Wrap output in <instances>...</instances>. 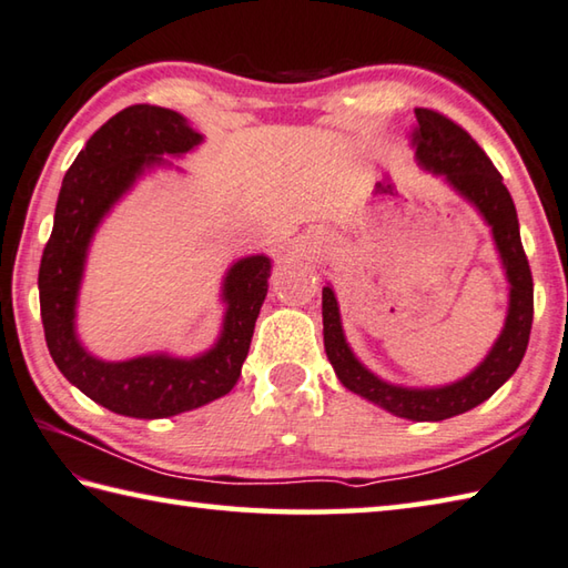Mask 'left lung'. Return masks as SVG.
Wrapping results in <instances>:
<instances>
[{
	"mask_svg": "<svg viewBox=\"0 0 568 568\" xmlns=\"http://www.w3.org/2000/svg\"><path fill=\"white\" fill-rule=\"evenodd\" d=\"M416 120L414 144L418 162L426 170L446 176L455 192L473 202L493 226L509 281V310L503 335L485 362L465 379L440 388H404L382 382L354 357L342 335L339 307L332 287L322 291V325H325L327 359L349 392L369 398L398 418L443 420L483 404L517 372L527 352L531 317H535V283H531L527 253L521 248L515 202L493 160L458 122L438 110L416 108Z\"/></svg>",
	"mask_w": 568,
	"mask_h": 568,
	"instance_id": "left-lung-1",
	"label": "left lung"
}]
</instances>
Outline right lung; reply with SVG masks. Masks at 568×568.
Returning a JSON list of instances; mask_svg holds the SVG:
<instances>
[{
	"mask_svg": "<svg viewBox=\"0 0 568 568\" xmlns=\"http://www.w3.org/2000/svg\"><path fill=\"white\" fill-rule=\"evenodd\" d=\"M202 135L170 108L130 105L100 125L63 176L53 231L41 255L39 303L47 347L61 374L108 410L130 418H166L229 394L239 382L261 305L268 293L271 261L251 255L233 263L224 281L229 303L214 349L196 359L166 354L100 362L75 337V297L85 251L95 226L128 192L144 166L162 154H182Z\"/></svg>",
	"mask_w": 568,
	"mask_h": 568,
	"instance_id": "obj_1",
	"label": "right lung"
}]
</instances>
